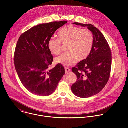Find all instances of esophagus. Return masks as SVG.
Masks as SVG:
<instances>
[{"mask_svg": "<svg viewBox=\"0 0 128 128\" xmlns=\"http://www.w3.org/2000/svg\"><path fill=\"white\" fill-rule=\"evenodd\" d=\"M65 73L66 74H67L68 72H69L70 71V69H69L68 68H65Z\"/></svg>", "mask_w": 128, "mask_h": 128, "instance_id": "esophagus-1", "label": "esophagus"}]
</instances>
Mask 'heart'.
Segmentation results:
<instances>
[{
    "label": "heart",
    "instance_id": "heart-1",
    "mask_svg": "<svg viewBox=\"0 0 128 128\" xmlns=\"http://www.w3.org/2000/svg\"><path fill=\"white\" fill-rule=\"evenodd\" d=\"M60 39L51 37L48 42V48L54 55L60 54L62 43H68L67 50L57 57L55 62L65 66L73 65L77 59H85L90 54L93 45L94 38L92 33L87 29L74 26H67L61 29L58 32Z\"/></svg>",
    "mask_w": 128,
    "mask_h": 128
}]
</instances>
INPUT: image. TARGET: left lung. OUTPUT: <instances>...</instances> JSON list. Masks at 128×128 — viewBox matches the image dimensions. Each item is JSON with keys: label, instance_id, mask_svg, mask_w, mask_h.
<instances>
[{"label": "left lung", "instance_id": "1", "mask_svg": "<svg viewBox=\"0 0 128 128\" xmlns=\"http://www.w3.org/2000/svg\"><path fill=\"white\" fill-rule=\"evenodd\" d=\"M73 24L87 27L94 38L88 56L72 69L77 77L71 87L72 91L78 97L86 98L99 93L107 84L111 69L112 54L106 39L98 28L89 24Z\"/></svg>", "mask_w": 128, "mask_h": 128}]
</instances>
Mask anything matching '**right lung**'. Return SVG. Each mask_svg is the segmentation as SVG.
<instances>
[{
	"label": "right lung",
	"instance_id": "obj_1",
	"mask_svg": "<svg viewBox=\"0 0 128 128\" xmlns=\"http://www.w3.org/2000/svg\"><path fill=\"white\" fill-rule=\"evenodd\" d=\"M67 23L62 21L38 25L23 33L18 39L14 58L15 69L22 84L33 94H52L65 73L60 64L49 69L53 57L48 42Z\"/></svg>",
	"mask_w": 128,
	"mask_h": 128
}]
</instances>
